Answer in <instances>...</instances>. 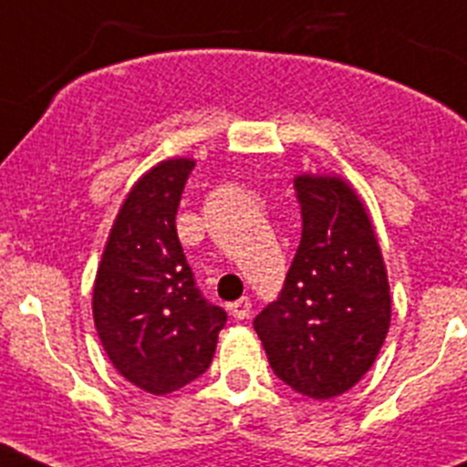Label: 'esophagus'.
Instances as JSON below:
<instances>
[{"instance_id": "1", "label": "esophagus", "mask_w": 467, "mask_h": 467, "mask_svg": "<svg viewBox=\"0 0 467 467\" xmlns=\"http://www.w3.org/2000/svg\"><path fill=\"white\" fill-rule=\"evenodd\" d=\"M230 314H233L237 321H244V318L249 317V314H251V300H249V297H239L237 302H233V305H230Z\"/></svg>"}]
</instances>
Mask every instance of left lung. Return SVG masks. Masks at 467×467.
<instances>
[{"label": "left lung", "mask_w": 467, "mask_h": 467, "mask_svg": "<svg viewBox=\"0 0 467 467\" xmlns=\"http://www.w3.org/2000/svg\"><path fill=\"white\" fill-rule=\"evenodd\" d=\"M302 239L279 300L254 327L275 375L314 400L342 396L377 360L390 285L363 197L330 171L296 174Z\"/></svg>", "instance_id": "obj_1"}]
</instances>
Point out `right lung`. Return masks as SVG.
Here are the masks:
<instances>
[{
  "label": "right lung",
  "mask_w": 467,
  "mask_h": 467,
  "mask_svg": "<svg viewBox=\"0 0 467 467\" xmlns=\"http://www.w3.org/2000/svg\"><path fill=\"white\" fill-rule=\"evenodd\" d=\"M192 167V158L174 155L134 182L92 284V318L109 360L150 396L202 375L228 321L195 288L176 234V209Z\"/></svg>",
  "instance_id": "add662e5"
}]
</instances>
